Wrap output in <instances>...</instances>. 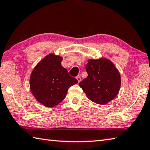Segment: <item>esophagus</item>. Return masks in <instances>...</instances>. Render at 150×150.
<instances>
[{
  "label": "esophagus",
  "instance_id": "34e87169",
  "mask_svg": "<svg viewBox=\"0 0 150 150\" xmlns=\"http://www.w3.org/2000/svg\"><path fill=\"white\" fill-rule=\"evenodd\" d=\"M76 79H77V81H78V82H79V83L80 81H81V77H79V76H77V77H76Z\"/></svg>",
  "mask_w": 150,
  "mask_h": 150
}]
</instances>
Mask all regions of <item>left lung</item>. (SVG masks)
I'll return each mask as SVG.
<instances>
[{"label":"left lung","instance_id":"1","mask_svg":"<svg viewBox=\"0 0 150 150\" xmlns=\"http://www.w3.org/2000/svg\"><path fill=\"white\" fill-rule=\"evenodd\" d=\"M88 76L79 85L88 99L98 105H106L115 98L120 91V74L114 63L106 58L88 59Z\"/></svg>","mask_w":150,"mask_h":150}]
</instances>
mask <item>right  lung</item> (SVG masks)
Here are the masks:
<instances>
[{
  "instance_id": "add662e5",
  "label": "right lung",
  "mask_w": 150,
  "mask_h": 150,
  "mask_svg": "<svg viewBox=\"0 0 150 150\" xmlns=\"http://www.w3.org/2000/svg\"><path fill=\"white\" fill-rule=\"evenodd\" d=\"M63 57L54 54L45 56L35 66L30 77V88L36 100L46 107L62 102L68 88L78 81L63 67Z\"/></svg>"
}]
</instances>
